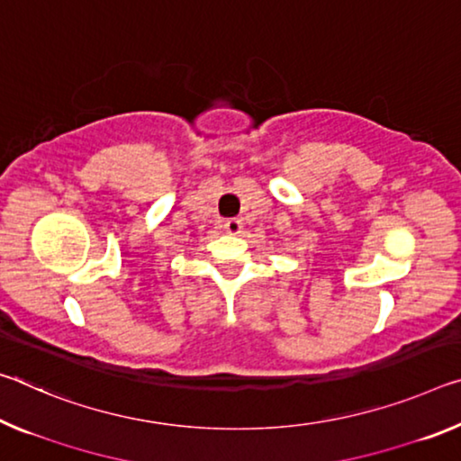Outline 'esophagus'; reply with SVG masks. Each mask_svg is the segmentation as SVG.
I'll use <instances>...</instances> for the list:
<instances>
[{"label": "esophagus", "instance_id": "obj_1", "mask_svg": "<svg viewBox=\"0 0 461 461\" xmlns=\"http://www.w3.org/2000/svg\"><path fill=\"white\" fill-rule=\"evenodd\" d=\"M223 228H225V231L230 233V236H238V233H242L244 223H242V219L231 217V219H228V221L223 223Z\"/></svg>", "mask_w": 461, "mask_h": 461}]
</instances>
